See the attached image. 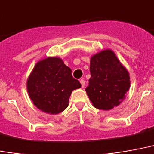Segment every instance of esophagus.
I'll return each instance as SVG.
<instances>
[{"label":"esophagus","mask_w":154,"mask_h":154,"mask_svg":"<svg viewBox=\"0 0 154 154\" xmlns=\"http://www.w3.org/2000/svg\"><path fill=\"white\" fill-rule=\"evenodd\" d=\"M80 82H81V84H82V87H84V86H85V81L83 80V79H81Z\"/></svg>","instance_id":"obj_1"}]
</instances>
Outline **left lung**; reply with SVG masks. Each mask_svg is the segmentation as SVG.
Instances as JSON below:
<instances>
[{
  "label": "left lung",
  "instance_id": "8db88e82",
  "mask_svg": "<svg viewBox=\"0 0 154 154\" xmlns=\"http://www.w3.org/2000/svg\"><path fill=\"white\" fill-rule=\"evenodd\" d=\"M91 77L86 88L94 108L109 110L120 104L131 86L130 75L114 52L103 50L91 57Z\"/></svg>",
  "mask_w": 154,
  "mask_h": 154
}]
</instances>
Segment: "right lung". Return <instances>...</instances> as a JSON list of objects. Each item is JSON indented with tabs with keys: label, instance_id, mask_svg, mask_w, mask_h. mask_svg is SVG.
<instances>
[{
	"label": "right lung",
	"instance_id": "right-lung-1",
	"mask_svg": "<svg viewBox=\"0 0 154 154\" xmlns=\"http://www.w3.org/2000/svg\"><path fill=\"white\" fill-rule=\"evenodd\" d=\"M81 86L72 76L71 68L59 57H47L36 63L27 81L34 105L51 114L63 112L68 106L72 91Z\"/></svg>",
	"mask_w": 154,
	"mask_h": 154
}]
</instances>
